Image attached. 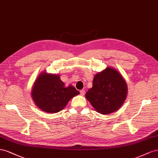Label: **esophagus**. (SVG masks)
Segmentation results:
<instances>
[{
	"instance_id": "1",
	"label": "esophagus",
	"mask_w": 158,
	"mask_h": 158,
	"mask_svg": "<svg viewBox=\"0 0 158 158\" xmlns=\"http://www.w3.org/2000/svg\"><path fill=\"white\" fill-rule=\"evenodd\" d=\"M80 93H81V95H84V94H85V90H81L80 91Z\"/></svg>"
}]
</instances>
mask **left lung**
Listing matches in <instances>:
<instances>
[{"label":"left lung","instance_id":"1","mask_svg":"<svg viewBox=\"0 0 158 158\" xmlns=\"http://www.w3.org/2000/svg\"><path fill=\"white\" fill-rule=\"evenodd\" d=\"M127 94V84L123 75L113 67H107L94 76L93 87L85 97L98 113L109 114L120 109Z\"/></svg>","mask_w":158,"mask_h":158}]
</instances>
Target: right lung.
Here are the masks:
<instances>
[{
  "label": "right lung",
  "mask_w": 158,
  "mask_h": 158,
  "mask_svg": "<svg viewBox=\"0 0 158 158\" xmlns=\"http://www.w3.org/2000/svg\"><path fill=\"white\" fill-rule=\"evenodd\" d=\"M79 92L72 86L65 87L58 75L43 71L35 80L31 96L35 105L44 112L56 113L63 110Z\"/></svg>",
  "instance_id": "obj_1"
}]
</instances>
